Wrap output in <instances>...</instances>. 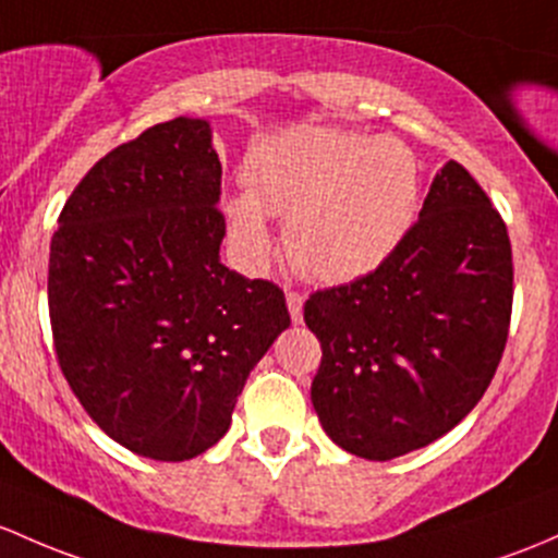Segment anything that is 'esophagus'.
Wrapping results in <instances>:
<instances>
[{"mask_svg":"<svg viewBox=\"0 0 558 558\" xmlns=\"http://www.w3.org/2000/svg\"><path fill=\"white\" fill-rule=\"evenodd\" d=\"M286 304H289L291 320H294V324H302V307H304L302 291H294V289L286 291Z\"/></svg>","mask_w":558,"mask_h":558,"instance_id":"obj_1","label":"esophagus"}]
</instances>
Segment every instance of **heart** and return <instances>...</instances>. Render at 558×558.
Returning <instances> with one entry per match:
<instances>
[{"mask_svg": "<svg viewBox=\"0 0 558 558\" xmlns=\"http://www.w3.org/2000/svg\"><path fill=\"white\" fill-rule=\"evenodd\" d=\"M420 160L392 136L294 128L267 138L243 168L245 197L225 205L248 259L272 254L267 219L286 221L291 259L310 278L348 283L403 243L420 210Z\"/></svg>", "mask_w": 558, "mask_h": 558, "instance_id": "obj_1", "label": "heart"}]
</instances>
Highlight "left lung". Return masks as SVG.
<instances>
[{
  "label": "left lung",
  "instance_id": "obj_1",
  "mask_svg": "<svg viewBox=\"0 0 558 558\" xmlns=\"http://www.w3.org/2000/svg\"><path fill=\"white\" fill-rule=\"evenodd\" d=\"M511 307L506 221L449 160L377 269L304 302L324 350L310 396L328 438L379 462L441 438L495 377Z\"/></svg>",
  "mask_w": 558,
  "mask_h": 558
}]
</instances>
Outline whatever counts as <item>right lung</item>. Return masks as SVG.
Listing matches in <instances>:
<instances>
[{"label":"right lung","instance_id":"right-lung-1","mask_svg":"<svg viewBox=\"0 0 558 558\" xmlns=\"http://www.w3.org/2000/svg\"><path fill=\"white\" fill-rule=\"evenodd\" d=\"M219 195L208 122L175 117L101 157L50 240L58 366L90 420L149 460L214 447L291 324L278 286L219 262Z\"/></svg>","mask_w":558,"mask_h":558}]
</instances>
